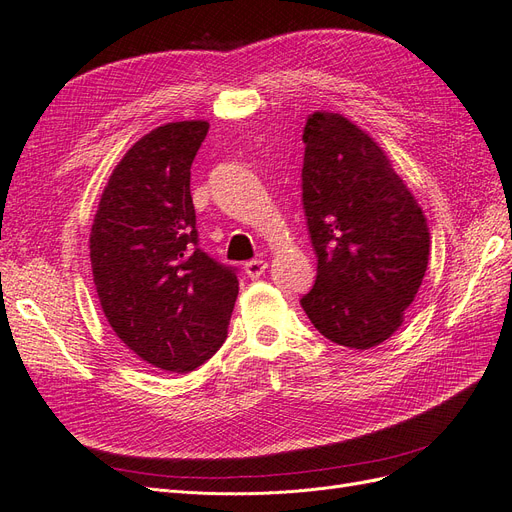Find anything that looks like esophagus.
Segmentation results:
<instances>
[{"label":"esophagus","mask_w":512,"mask_h":512,"mask_svg":"<svg viewBox=\"0 0 512 512\" xmlns=\"http://www.w3.org/2000/svg\"><path fill=\"white\" fill-rule=\"evenodd\" d=\"M266 268H268V264L264 259H251L244 264V272L251 276V279H259V276L266 272Z\"/></svg>","instance_id":"obj_1"}]
</instances>
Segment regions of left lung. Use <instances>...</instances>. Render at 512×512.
<instances>
[{"label": "left lung", "instance_id": "8db88e82", "mask_svg": "<svg viewBox=\"0 0 512 512\" xmlns=\"http://www.w3.org/2000/svg\"><path fill=\"white\" fill-rule=\"evenodd\" d=\"M302 139L317 279L300 304L332 343L371 349L399 330L425 279L427 218L379 143L345 115L315 111Z\"/></svg>", "mask_w": 512, "mask_h": 512}]
</instances>
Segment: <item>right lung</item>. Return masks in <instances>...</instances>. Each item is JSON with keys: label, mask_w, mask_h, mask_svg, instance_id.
<instances>
[{"label": "right lung", "mask_w": 512, "mask_h": 512, "mask_svg": "<svg viewBox=\"0 0 512 512\" xmlns=\"http://www.w3.org/2000/svg\"><path fill=\"white\" fill-rule=\"evenodd\" d=\"M206 120L163 124L130 148L90 231L96 294L118 339L156 369L188 373L227 339L236 270L197 246L191 165Z\"/></svg>", "instance_id": "1"}]
</instances>
